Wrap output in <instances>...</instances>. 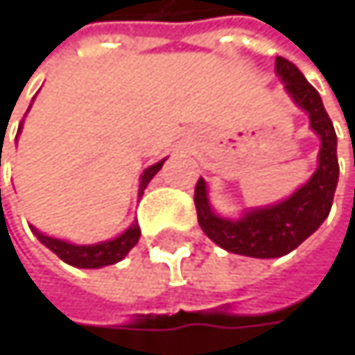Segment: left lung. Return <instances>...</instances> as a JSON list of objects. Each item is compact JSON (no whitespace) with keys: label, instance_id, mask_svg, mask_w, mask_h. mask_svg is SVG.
<instances>
[{"label":"left lung","instance_id":"8db88e82","mask_svg":"<svg viewBox=\"0 0 355 355\" xmlns=\"http://www.w3.org/2000/svg\"><path fill=\"white\" fill-rule=\"evenodd\" d=\"M275 71L286 84L292 101L309 112L311 129L320 137L319 166L315 175L288 199L275 205L248 209L241 220H226L211 209L203 178L197 180L193 197L199 226L207 239L228 252L254 259L284 257L302 245L329 216L339 178L337 135L322 107L320 94L306 82L302 71L292 61L277 57Z\"/></svg>","mask_w":355,"mask_h":355}]
</instances>
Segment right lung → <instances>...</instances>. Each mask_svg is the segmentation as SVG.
<instances>
[{
  "instance_id": "1",
  "label": "right lung",
  "mask_w": 355,
  "mask_h": 355,
  "mask_svg": "<svg viewBox=\"0 0 355 355\" xmlns=\"http://www.w3.org/2000/svg\"><path fill=\"white\" fill-rule=\"evenodd\" d=\"M162 164H164V160H160L154 166L144 171L141 180H139V195H144V189L148 187V182L154 178V175L162 168ZM33 232L36 234V239L44 247L51 248L61 261H65L67 265H73V267H82V269H98V267L112 265V263L121 261L131 248L137 245V241L141 236V230L137 224H131L121 236L107 241V243H98V245H71V243H65L59 239L44 236L42 232L36 230L35 226H33Z\"/></svg>"
}]
</instances>
